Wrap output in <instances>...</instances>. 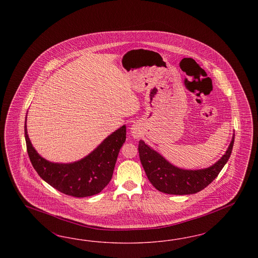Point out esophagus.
Instances as JSON below:
<instances>
[{"label": "esophagus", "instance_id": "esophagus-1", "mask_svg": "<svg viewBox=\"0 0 258 258\" xmlns=\"http://www.w3.org/2000/svg\"><path fill=\"white\" fill-rule=\"evenodd\" d=\"M132 135L135 138H138L141 135V130L138 124H134L132 127Z\"/></svg>", "mask_w": 258, "mask_h": 258}]
</instances>
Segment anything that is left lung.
<instances>
[{
    "label": "left lung",
    "instance_id": "left-lung-1",
    "mask_svg": "<svg viewBox=\"0 0 258 258\" xmlns=\"http://www.w3.org/2000/svg\"><path fill=\"white\" fill-rule=\"evenodd\" d=\"M234 138L233 135L230 145L221 159L204 169L186 170L174 166L143 140L138 144L139 158L149 181L158 190L175 196L194 195L205 188L218 177L230 158Z\"/></svg>",
    "mask_w": 258,
    "mask_h": 258
}]
</instances>
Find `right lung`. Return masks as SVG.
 <instances>
[{"instance_id":"right-lung-1","label":"right lung","mask_w":258,"mask_h":258,"mask_svg":"<svg viewBox=\"0 0 258 258\" xmlns=\"http://www.w3.org/2000/svg\"><path fill=\"white\" fill-rule=\"evenodd\" d=\"M24 127L27 152L37 174L57 190L74 197L98 195L109 184L126 135L125 125H123L82 160L72 163H56L38 155L30 141L26 121Z\"/></svg>"}]
</instances>
